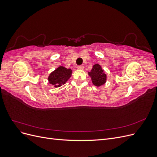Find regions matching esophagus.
Segmentation results:
<instances>
[{"label":"esophagus","instance_id":"34e87169","mask_svg":"<svg viewBox=\"0 0 157 157\" xmlns=\"http://www.w3.org/2000/svg\"><path fill=\"white\" fill-rule=\"evenodd\" d=\"M77 68L78 69H84V66H83L82 65H78L77 67Z\"/></svg>","mask_w":157,"mask_h":157}]
</instances>
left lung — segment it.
<instances>
[{"label": "left lung", "mask_w": 157, "mask_h": 157, "mask_svg": "<svg viewBox=\"0 0 157 157\" xmlns=\"http://www.w3.org/2000/svg\"><path fill=\"white\" fill-rule=\"evenodd\" d=\"M88 75L91 77L92 83L96 86H100L106 82L107 75L104 73L103 70L99 64H96L93 66L91 72Z\"/></svg>", "instance_id": "8db88e82"}]
</instances>
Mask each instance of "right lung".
<instances>
[{"mask_svg":"<svg viewBox=\"0 0 157 157\" xmlns=\"http://www.w3.org/2000/svg\"><path fill=\"white\" fill-rule=\"evenodd\" d=\"M71 69L60 66L50 75L48 77L49 82L54 85L55 87H59L67 81V80L71 77Z\"/></svg>","mask_w":157,"mask_h":157,"instance_id":"add662e5","label":"right lung"}]
</instances>
